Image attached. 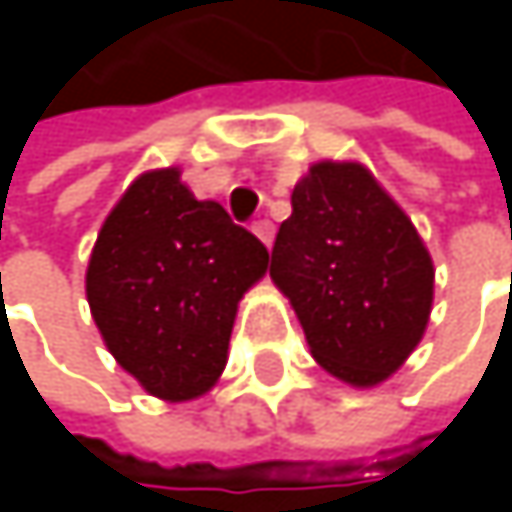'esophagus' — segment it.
<instances>
[{
  "mask_svg": "<svg viewBox=\"0 0 512 512\" xmlns=\"http://www.w3.org/2000/svg\"><path fill=\"white\" fill-rule=\"evenodd\" d=\"M257 234V240L269 249L272 246V240H275V225L269 222V219H260V222H255V228H252Z\"/></svg>",
  "mask_w": 512,
  "mask_h": 512,
  "instance_id": "esophagus-1",
  "label": "esophagus"
}]
</instances>
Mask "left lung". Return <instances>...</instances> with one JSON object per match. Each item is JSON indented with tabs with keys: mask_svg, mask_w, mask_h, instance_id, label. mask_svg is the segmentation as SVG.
<instances>
[{
	"mask_svg": "<svg viewBox=\"0 0 512 512\" xmlns=\"http://www.w3.org/2000/svg\"><path fill=\"white\" fill-rule=\"evenodd\" d=\"M269 275L290 299L311 356L370 388L424 338L433 260L412 219L358 162L323 159L290 195Z\"/></svg>",
	"mask_w": 512,
	"mask_h": 512,
	"instance_id": "8db88e82",
	"label": "left lung"
}]
</instances>
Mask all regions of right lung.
<instances>
[{"mask_svg": "<svg viewBox=\"0 0 512 512\" xmlns=\"http://www.w3.org/2000/svg\"><path fill=\"white\" fill-rule=\"evenodd\" d=\"M269 252L198 201L180 168L139 174L106 216L85 272L91 317L115 361L159 400H195L216 385L243 293Z\"/></svg>", "mask_w": 512, "mask_h": 512, "instance_id": "add662e5", "label": "right lung"}]
</instances>
